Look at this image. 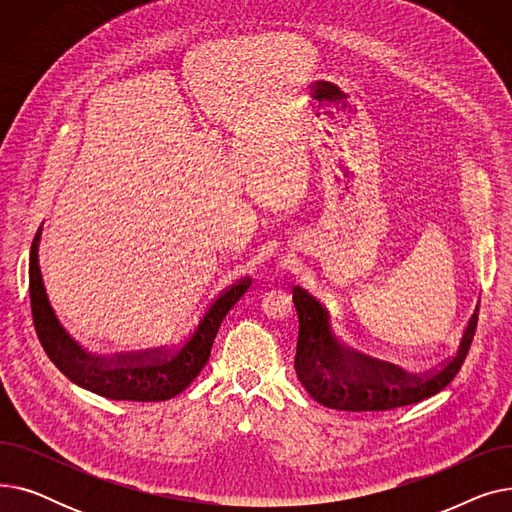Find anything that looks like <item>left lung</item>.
<instances>
[{
  "instance_id": "obj_1",
  "label": "left lung",
  "mask_w": 512,
  "mask_h": 512,
  "mask_svg": "<svg viewBox=\"0 0 512 512\" xmlns=\"http://www.w3.org/2000/svg\"><path fill=\"white\" fill-rule=\"evenodd\" d=\"M292 301L299 315L294 369H297L301 384L319 405L353 413L392 411L415 405V402L444 390L467 359L479 311L475 309L471 315L459 351L438 369L419 378V375H409L394 365L373 361L363 355H342L334 346L326 326L317 319L311 299H307L301 290H294Z\"/></svg>"
}]
</instances>
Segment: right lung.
I'll use <instances>...</instances> for the list:
<instances>
[{
	"label": "right lung",
	"instance_id": "add662e5",
	"mask_svg": "<svg viewBox=\"0 0 512 512\" xmlns=\"http://www.w3.org/2000/svg\"><path fill=\"white\" fill-rule=\"evenodd\" d=\"M39 236L41 230L35 234L31 247L29 288L33 324L43 351L70 382L112 400L157 402L168 400L180 394L186 386H191L211 355V344L226 313L251 286L249 278H242L226 288L207 307L195 330L184 338L178 348H172V351L114 355L105 361L87 355L66 334L56 313H53L39 270Z\"/></svg>",
	"mask_w": 512,
	"mask_h": 512
}]
</instances>
